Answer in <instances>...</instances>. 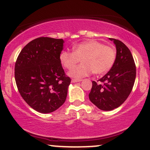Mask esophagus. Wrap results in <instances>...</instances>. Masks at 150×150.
Segmentation results:
<instances>
[{
	"label": "esophagus",
	"mask_w": 150,
	"mask_h": 150,
	"mask_svg": "<svg viewBox=\"0 0 150 150\" xmlns=\"http://www.w3.org/2000/svg\"><path fill=\"white\" fill-rule=\"evenodd\" d=\"M80 81H82V80H77V79H72L71 82H80Z\"/></svg>",
	"instance_id": "1"
}]
</instances>
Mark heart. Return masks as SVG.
Masks as SVG:
<instances>
[{
	"label": "heart",
	"mask_w": 150,
	"mask_h": 150,
	"mask_svg": "<svg viewBox=\"0 0 150 150\" xmlns=\"http://www.w3.org/2000/svg\"><path fill=\"white\" fill-rule=\"evenodd\" d=\"M116 53L111 46L95 40L76 44L73 52L67 50L60 53V61L66 69L71 70L80 60L83 63L69 73L71 77L80 78L90 75H101L108 73L116 61Z\"/></svg>",
	"instance_id": "1"
}]
</instances>
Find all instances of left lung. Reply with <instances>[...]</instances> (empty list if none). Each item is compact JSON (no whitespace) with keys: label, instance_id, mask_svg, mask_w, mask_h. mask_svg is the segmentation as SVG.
Listing matches in <instances>:
<instances>
[{"label":"left lung","instance_id":"obj_1","mask_svg":"<svg viewBox=\"0 0 150 150\" xmlns=\"http://www.w3.org/2000/svg\"><path fill=\"white\" fill-rule=\"evenodd\" d=\"M116 47L114 65L97 83L92 81L89 94L91 102L103 111L118 108L130 95L136 77V66L130 51L123 42L109 38Z\"/></svg>","mask_w":150,"mask_h":150}]
</instances>
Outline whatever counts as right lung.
Here are the masks:
<instances>
[{
    "mask_svg": "<svg viewBox=\"0 0 150 150\" xmlns=\"http://www.w3.org/2000/svg\"><path fill=\"white\" fill-rule=\"evenodd\" d=\"M64 41L39 37L26 45L15 65V79L27 104L42 113L53 112L64 104L70 78L60 61Z\"/></svg>",
    "mask_w": 150,
    "mask_h": 150,
    "instance_id": "obj_1",
    "label": "right lung"
}]
</instances>
